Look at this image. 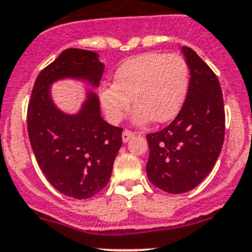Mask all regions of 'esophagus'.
Here are the masks:
<instances>
[{
  "label": "esophagus",
  "mask_w": 252,
  "mask_h": 252,
  "mask_svg": "<svg viewBox=\"0 0 252 252\" xmlns=\"http://www.w3.org/2000/svg\"><path fill=\"white\" fill-rule=\"evenodd\" d=\"M135 133L132 132V130H129V129H126L123 132V134H122V139H123V142L126 143V142H128L129 139L132 138V137H134Z\"/></svg>",
  "instance_id": "obj_1"
}]
</instances>
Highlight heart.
<instances>
[{
    "label": "heart",
    "mask_w": 252,
    "mask_h": 252,
    "mask_svg": "<svg viewBox=\"0 0 252 252\" xmlns=\"http://www.w3.org/2000/svg\"><path fill=\"white\" fill-rule=\"evenodd\" d=\"M189 65L179 54L151 52L129 58L118 67L114 82L100 90V101L110 122L118 123L133 102V119L165 123L180 111L189 89Z\"/></svg>",
    "instance_id": "obj_1"
}]
</instances>
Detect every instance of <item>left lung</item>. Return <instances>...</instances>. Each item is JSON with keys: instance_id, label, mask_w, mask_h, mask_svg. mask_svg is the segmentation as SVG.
<instances>
[{"instance_id": "8db88e82", "label": "left lung", "mask_w": 252, "mask_h": 252, "mask_svg": "<svg viewBox=\"0 0 252 252\" xmlns=\"http://www.w3.org/2000/svg\"><path fill=\"white\" fill-rule=\"evenodd\" d=\"M190 69L183 108L170 126L147 134V176L170 194L194 189L212 171L224 139V105L220 81L189 47H183Z\"/></svg>"}]
</instances>
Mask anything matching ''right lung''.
Instances as JSON below:
<instances>
[{
    "label": "right lung",
    "mask_w": 252,
    "mask_h": 252,
    "mask_svg": "<svg viewBox=\"0 0 252 252\" xmlns=\"http://www.w3.org/2000/svg\"><path fill=\"white\" fill-rule=\"evenodd\" d=\"M102 73L104 63L95 52L63 50L38 74L28 106V133L39 167L58 191L74 199L91 198L106 187L123 129L102 119L91 90L80 111L67 114L53 102L50 86L73 78L97 87Z\"/></svg>",
    "instance_id": "right-lung-1"
}]
</instances>
